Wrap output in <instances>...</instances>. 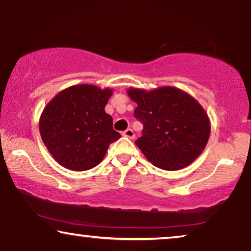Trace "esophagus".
<instances>
[{"label":"esophagus","instance_id":"1","mask_svg":"<svg viewBox=\"0 0 251 251\" xmlns=\"http://www.w3.org/2000/svg\"><path fill=\"white\" fill-rule=\"evenodd\" d=\"M122 136H125V137H126V138H129V139L135 138V133H133V131H132L131 129H126V131H123L122 132Z\"/></svg>","mask_w":251,"mask_h":251}]
</instances>
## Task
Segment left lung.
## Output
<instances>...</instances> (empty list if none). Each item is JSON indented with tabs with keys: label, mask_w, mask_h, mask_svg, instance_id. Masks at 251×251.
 I'll return each instance as SVG.
<instances>
[{
	"label": "left lung",
	"mask_w": 251,
	"mask_h": 251,
	"mask_svg": "<svg viewBox=\"0 0 251 251\" xmlns=\"http://www.w3.org/2000/svg\"><path fill=\"white\" fill-rule=\"evenodd\" d=\"M126 94L137 104L135 116L144 126L136 145L154 166L179 170L203 152L210 120L197 99L175 87L129 88Z\"/></svg>",
	"instance_id": "obj_1"
}]
</instances>
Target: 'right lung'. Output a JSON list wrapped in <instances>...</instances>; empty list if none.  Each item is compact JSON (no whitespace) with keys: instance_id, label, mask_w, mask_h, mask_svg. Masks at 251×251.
<instances>
[{"instance_id":"obj_1","label":"right lung","mask_w":251,"mask_h":251,"mask_svg":"<svg viewBox=\"0 0 251 251\" xmlns=\"http://www.w3.org/2000/svg\"><path fill=\"white\" fill-rule=\"evenodd\" d=\"M112 95L109 88L77 84L48 102L40 118V133L60 166L74 171L92 169L104 159L109 144L121 137L105 112Z\"/></svg>"}]
</instances>
